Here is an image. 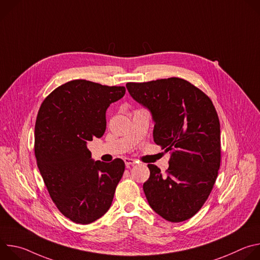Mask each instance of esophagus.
Returning <instances> with one entry per match:
<instances>
[{
    "instance_id": "34e87169",
    "label": "esophagus",
    "mask_w": 260,
    "mask_h": 260,
    "mask_svg": "<svg viewBox=\"0 0 260 260\" xmlns=\"http://www.w3.org/2000/svg\"><path fill=\"white\" fill-rule=\"evenodd\" d=\"M123 161H124L126 168H129L131 166H134V165L136 164V160H135V159L128 158V157H124V158H123Z\"/></svg>"
}]
</instances>
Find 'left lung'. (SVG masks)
I'll return each instance as SVG.
<instances>
[{
	"mask_svg": "<svg viewBox=\"0 0 260 260\" xmlns=\"http://www.w3.org/2000/svg\"><path fill=\"white\" fill-rule=\"evenodd\" d=\"M131 96L150 111L153 140L172 151L167 174L148 165L143 190L152 210L171 222L191 218L210 196L220 168V122L212 101L181 78L126 84Z\"/></svg>",
	"mask_w": 260,
	"mask_h": 260,
	"instance_id": "left-lung-1",
	"label": "left lung"
}]
</instances>
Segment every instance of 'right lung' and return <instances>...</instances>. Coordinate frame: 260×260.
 Segmentation results:
<instances>
[{
    "label": "right lung",
    "instance_id": "add662e5",
    "mask_svg": "<svg viewBox=\"0 0 260 260\" xmlns=\"http://www.w3.org/2000/svg\"><path fill=\"white\" fill-rule=\"evenodd\" d=\"M125 93L123 86L73 80L42 103L35 125V155L51 200L60 213L89 224L111 207L124 172L120 158L94 161L87 141L106 131V111Z\"/></svg>",
    "mask_w": 260,
    "mask_h": 260
}]
</instances>
